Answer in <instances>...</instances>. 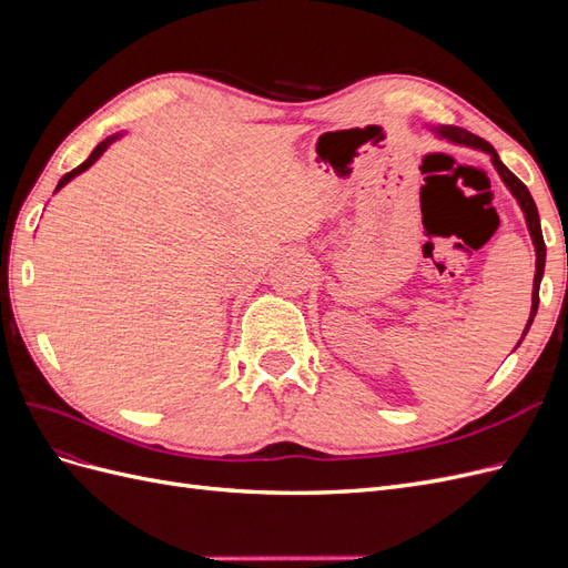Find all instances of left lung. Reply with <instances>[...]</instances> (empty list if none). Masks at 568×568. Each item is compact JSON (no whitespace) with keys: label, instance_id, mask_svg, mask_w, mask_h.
Returning a JSON list of instances; mask_svg holds the SVG:
<instances>
[{"label":"left lung","instance_id":"8db88e82","mask_svg":"<svg viewBox=\"0 0 568 568\" xmlns=\"http://www.w3.org/2000/svg\"><path fill=\"white\" fill-rule=\"evenodd\" d=\"M428 130H432L434 134H438L440 140H448L453 144H462V146H471V149H478L484 151L490 156L497 175L503 178V182L507 184V189L511 192V196L517 199V203L521 205L524 211V217H526V225H528V232H530V239H532V246H536V277H532V296H530V315H528V322H526V329L521 334V341L524 336L528 334L530 324H532V317H536L538 313V303H540V282H542V272H545V242H542V230H540V215H538V209H536V201H532L530 192L526 189V184L511 173V170L500 161V156H497V151L486 142L480 140V136L471 134L469 130L464 128H455V125H426ZM521 341L517 343V348L521 346Z\"/></svg>","mask_w":568,"mask_h":568}]
</instances>
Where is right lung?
Returning a JSON list of instances; mask_svg holds the SVG:
<instances>
[{
	"mask_svg": "<svg viewBox=\"0 0 568 568\" xmlns=\"http://www.w3.org/2000/svg\"><path fill=\"white\" fill-rule=\"evenodd\" d=\"M118 136H123V132H118V134H111V136H106V140H104V142H101V144H97V149H94V151L90 153V159H88V161H84V163H80V165H78L75 170H71V173H68V175H63V178H61V182L57 184V192H59V189H61V186H65L68 182H71L73 178H78L80 173H84V170H88L90 165H94V163H97V161H99L101 156H104V151H106V149H109V146H111V144H113V142L118 140Z\"/></svg>",
	"mask_w": 568,
	"mask_h": 568,
	"instance_id": "right-lung-1",
	"label": "right lung"
}]
</instances>
